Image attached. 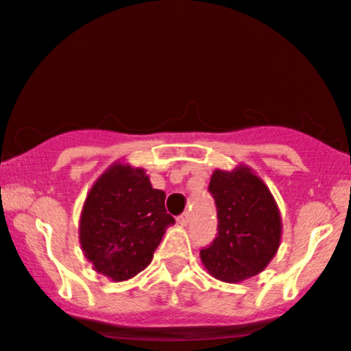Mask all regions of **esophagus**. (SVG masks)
Here are the masks:
<instances>
[{
	"mask_svg": "<svg viewBox=\"0 0 351 351\" xmlns=\"http://www.w3.org/2000/svg\"><path fill=\"white\" fill-rule=\"evenodd\" d=\"M176 220H178V223H180V225H185V227H186V225L190 223L191 217H190V213L185 212V213H182V215H180L178 219H176Z\"/></svg>",
	"mask_w": 351,
	"mask_h": 351,
	"instance_id": "obj_1",
	"label": "esophagus"
}]
</instances>
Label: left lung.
Instances as JSON below:
<instances>
[{"label": "left lung", "mask_w": 351, "mask_h": 351, "mask_svg": "<svg viewBox=\"0 0 351 351\" xmlns=\"http://www.w3.org/2000/svg\"><path fill=\"white\" fill-rule=\"evenodd\" d=\"M217 206V237L200 250L213 278L241 282L269 264L281 242V217L269 188L249 168L217 169L208 185Z\"/></svg>", "instance_id": "left-lung-1"}]
</instances>
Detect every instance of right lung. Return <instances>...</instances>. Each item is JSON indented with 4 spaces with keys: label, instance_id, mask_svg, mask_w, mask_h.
I'll list each match as a JSON object with an SVG mask.
<instances>
[{
    "label": "right lung",
    "instance_id": "1",
    "mask_svg": "<svg viewBox=\"0 0 351 351\" xmlns=\"http://www.w3.org/2000/svg\"><path fill=\"white\" fill-rule=\"evenodd\" d=\"M165 191L154 190L145 169L114 165L88 191L80 217V245L95 271L126 281L153 259L168 225Z\"/></svg>",
    "mask_w": 351,
    "mask_h": 351
}]
</instances>
